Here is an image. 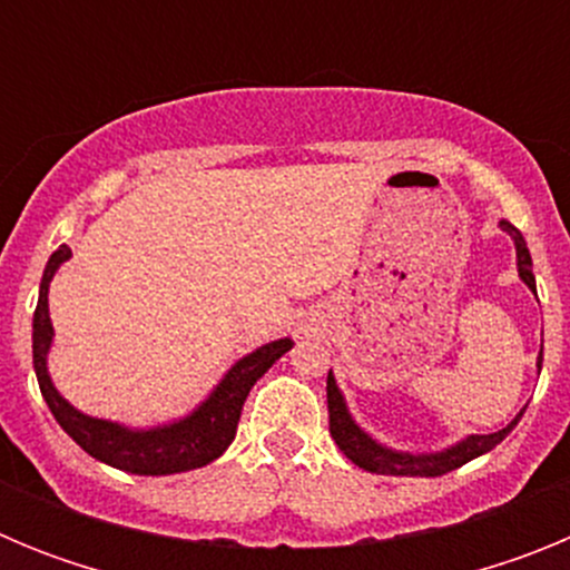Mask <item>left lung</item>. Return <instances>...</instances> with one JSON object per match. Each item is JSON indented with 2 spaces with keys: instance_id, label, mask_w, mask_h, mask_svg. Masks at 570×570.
<instances>
[{
  "instance_id": "left-lung-1",
  "label": "left lung",
  "mask_w": 570,
  "mask_h": 570,
  "mask_svg": "<svg viewBox=\"0 0 570 570\" xmlns=\"http://www.w3.org/2000/svg\"><path fill=\"white\" fill-rule=\"evenodd\" d=\"M502 228L513 236L517 242V259H520V276L525 282L528 288H537L533 285V274H531V254H528V245L522 239V234L513 225L502 223ZM537 294V291H533ZM540 367H542V354H540ZM522 416V414H520ZM520 416L505 425L502 431L497 434H476V436H468L465 442L460 445L448 448L442 454H425V456H414V454H396V451H387V448L376 445L374 440L367 434H362L360 428L354 425V420L347 416L345 411V402H342V394L336 391V382L334 376L328 374V428H331V436L334 442L340 445L342 454L347 460L354 462V465L365 468L371 473H385V476H442L448 471H456L460 465L465 462L476 460L480 454L491 451V448L500 445L508 434L513 431V425L520 422Z\"/></svg>"
}]
</instances>
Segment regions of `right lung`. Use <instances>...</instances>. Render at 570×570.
<instances>
[{
	"label": "right lung",
	"instance_id": "add662e5",
	"mask_svg": "<svg viewBox=\"0 0 570 570\" xmlns=\"http://www.w3.org/2000/svg\"><path fill=\"white\" fill-rule=\"evenodd\" d=\"M68 256V245L50 254L48 268L42 274V285H39L37 311H33V367H37L39 391L48 402L50 414L57 416L59 425L65 428V434L77 442L82 451H88L90 456H97L99 462H108L119 471L139 473V476L194 471V468H203L214 462L216 456H223V451L234 440L242 405L248 400L254 382L282 354H288L294 342L276 340L236 362L228 376L210 394V400L194 416L170 428H156V431L139 434V431H128V428H119L114 422L85 416L57 394V387L50 385L48 367H45V354H48L50 336H53L48 316V285Z\"/></svg>",
	"mask_w": 570,
	"mask_h": 570
}]
</instances>
